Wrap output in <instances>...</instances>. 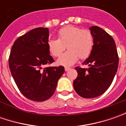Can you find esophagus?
I'll use <instances>...</instances> for the list:
<instances>
[{
  "mask_svg": "<svg viewBox=\"0 0 126 126\" xmlns=\"http://www.w3.org/2000/svg\"><path fill=\"white\" fill-rule=\"evenodd\" d=\"M71 68H69V67H66V66L65 68H64V70H65V71H67L69 70Z\"/></svg>",
  "mask_w": 126,
  "mask_h": 126,
  "instance_id": "obj_1",
  "label": "esophagus"
}]
</instances>
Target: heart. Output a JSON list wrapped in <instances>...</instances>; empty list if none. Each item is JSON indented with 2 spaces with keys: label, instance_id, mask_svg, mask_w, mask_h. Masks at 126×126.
Masks as SVG:
<instances>
[{
  "label": "heart",
  "instance_id": "heart-1",
  "mask_svg": "<svg viewBox=\"0 0 126 126\" xmlns=\"http://www.w3.org/2000/svg\"><path fill=\"white\" fill-rule=\"evenodd\" d=\"M58 39H50L47 42V47L50 54L59 57L65 49L68 50L57 60L60 65L71 66L79 60L85 59L90 55L93 48L94 40L89 30L73 25L62 28L57 32Z\"/></svg>",
  "mask_w": 126,
  "mask_h": 126
}]
</instances>
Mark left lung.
<instances>
[{
    "label": "left lung",
    "mask_w": 126,
    "mask_h": 126,
    "mask_svg": "<svg viewBox=\"0 0 126 126\" xmlns=\"http://www.w3.org/2000/svg\"><path fill=\"white\" fill-rule=\"evenodd\" d=\"M94 45L89 57L83 62L89 68L76 67L78 76L74 80L76 93L84 98H93L109 88L119 66V56L114 38L102 28H90Z\"/></svg>",
    "instance_id": "left-lung-1"
}]
</instances>
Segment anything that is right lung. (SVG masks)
<instances>
[{
    "label": "right lung",
    "mask_w": 126,
    "mask_h": 126,
    "mask_svg": "<svg viewBox=\"0 0 126 126\" xmlns=\"http://www.w3.org/2000/svg\"><path fill=\"white\" fill-rule=\"evenodd\" d=\"M49 31L39 27L15 41L9 57V67L22 94L29 99L43 102L52 97L64 68L43 66L54 62L47 47Z\"/></svg>",
    "instance_id": "1"
}]
</instances>
